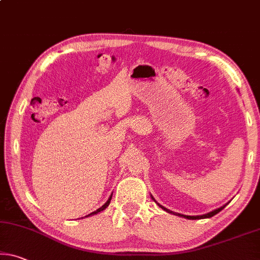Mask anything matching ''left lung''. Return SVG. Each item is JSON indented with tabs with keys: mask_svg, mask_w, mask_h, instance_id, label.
<instances>
[{
	"mask_svg": "<svg viewBox=\"0 0 260 260\" xmlns=\"http://www.w3.org/2000/svg\"><path fill=\"white\" fill-rule=\"evenodd\" d=\"M150 197H151V199L155 201L156 204H157V206L158 207H160L162 209H164V211L166 212H168V213H170V214H174V215H177V216H180V217H185V219H188V220H201V219H209V217H212V216H214L215 215V214H217L219 212H221L222 209H223L226 205L228 204H225V205H223V206H221L220 208H217V209H214V211H212V212H209V213H207V214H203V215H194V216H191V215H184V214H179V213H175V212H172V211H170V209H168V208H166L164 207V206H162V205H159L157 201H156L155 199H154V197H152L151 194H150Z\"/></svg>",
	"mask_w": 260,
	"mask_h": 260,
	"instance_id": "left-lung-1",
	"label": "left lung"
}]
</instances>
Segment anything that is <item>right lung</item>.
<instances>
[{"label": "right lung", "mask_w": 260, "mask_h": 260, "mask_svg": "<svg viewBox=\"0 0 260 260\" xmlns=\"http://www.w3.org/2000/svg\"><path fill=\"white\" fill-rule=\"evenodd\" d=\"M111 199H112V194L110 196V198H109V200L106 201V203L102 206V207H100L97 209V211H94V212H92V213H90L89 215H86V216H84V217H88V216H91V215H94V214H98V213H101L102 211H104L105 208H108V206L110 205V203H111Z\"/></svg>", "instance_id": "obj_1"}]
</instances>
